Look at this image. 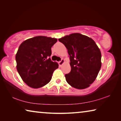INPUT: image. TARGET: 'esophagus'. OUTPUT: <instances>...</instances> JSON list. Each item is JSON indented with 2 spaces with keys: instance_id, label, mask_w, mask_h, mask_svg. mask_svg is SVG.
I'll return each instance as SVG.
<instances>
[{
  "instance_id": "1",
  "label": "esophagus",
  "mask_w": 121,
  "mask_h": 121,
  "mask_svg": "<svg viewBox=\"0 0 121 121\" xmlns=\"http://www.w3.org/2000/svg\"><path fill=\"white\" fill-rule=\"evenodd\" d=\"M64 62H65V60H64V59H61V60L60 61H59V66H62V64L64 63Z\"/></svg>"
}]
</instances>
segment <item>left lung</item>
Wrapping results in <instances>:
<instances>
[{
  "instance_id": "obj_1",
  "label": "left lung",
  "mask_w": 121,
  "mask_h": 121,
  "mask_svg": "<svg viewBox=\"0 0 121 121\" xmlns=\"http://www.w3.org/2000/svg\"><path fill=\"white\" fill-rule=\"evenodd\" d=\"M67 48L71 70L65 75L72 87L85 89L95 81L101 67V53L91 38L80 33H73L59 39Z\"/></svg>"
}]
</instances>
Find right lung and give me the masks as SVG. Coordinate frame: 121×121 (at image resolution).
<instances>
[{
	"label": "right lung",
	"mask_w": 121,
	"mask_h": 121,
	"mask_svg": "<svg viewBox=\"0 0 121 121\" xmlns=\"http://www.w3.org/2000/svg\"><path fill=\"white\" fill-rule=\"evenodd\" d=\"M55 38L37 36L21 43L16 55L17 69L25 83L30 87L39 88L51 81L53 73L59 67L50 56Z\"/></svg>",
	"instance_id": "1"
}]
</instances>
